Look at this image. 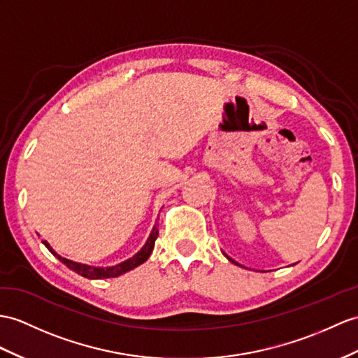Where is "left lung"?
Here are the masks:
<instances>
[{"label":"left lung","mask_w":358,"mask_h":358,"mask_svg":"<svg viewBox=\"0 0 358 358\" xmlns=\"http://www.w3.org/2000/svg\"><path fill=\"white\" fill-rule=\"evenodd\" d=\"M226 257H228V255H226ZM228 259H229V261H232V263H235V261H234V259H231L229 257H228ZM235 264H237V263H235Z\"/></svg>","instance_id":"left-lung-1"}]
</instances>
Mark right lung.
<instances>
[{
	"instance_id": "obj_1",
	"label": "right lung",
	"mask_w": 358,
	"mask_h": 358,
	"mask_svg": "<svg viewBox=\"0 0 358 358\" xmlns=\"http://www.w3.org/2000/svg\"><path fill=\"white\" fill-rule=\"evenodd\" d=\"M158 224L153 226V229L150 232V237L147 238L145 245L143 246V249L138 252V254H135L132 258H129L126 261H123V263H120L117 266H112V267H94V266H88V264H82V263H76V261H71V259H66L64 257L57 255L56 252L53 250V248H51L47 241H42L43 245H45V248L53 254L55 257H57V259L60 261V263H64L68 268L74 270L76 273L82 275L85 278H88V280H101V278H117L120 275H123L126 272H129V270H132L138 266H141L143 263H145L147 259H149L152 250L155 248V241L156 238H158Z\"/></svg>"
}]
</instances>
